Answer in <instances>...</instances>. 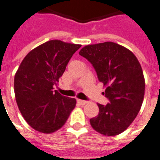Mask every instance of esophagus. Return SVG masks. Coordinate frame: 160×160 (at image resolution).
Segmentation results:
<instances>
[{"instance_id": "obj_1", "label": "esophagus", "mask_w": 160, "mask_h": 160, "mask_svg": "<svg viewBox=\"0 0 160 160\" xmlns=\"http://www.w3.org/2000/svg\"><path fill=\"white\" fill-rule=\"evenodd\" d=\"M78 103L79 105H85L87 103H88V101H82V100H80V99H78Z\"/></svg>"}]
</instances>
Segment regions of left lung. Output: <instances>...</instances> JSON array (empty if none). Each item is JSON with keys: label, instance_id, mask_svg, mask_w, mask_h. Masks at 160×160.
Masks as SVG:
<instances>
[{"label": "left lung", "instance_id": "8db88e82", "mask_svg": "<svg viewBox=\"0 0 160 160\" xmlns=\"http://www.w3.org/2000/svg\"><path fill=\"white\" fill-rule=\"evenodd\" d=\"M79 55L93 65L110 102L97 104L98 115L90 123L102 135H118L132 124L142 107L145 95L142 66L130 50L112 42L88 45Z\"/></svg>", "mask_w": 160, "mask_h": 160}]
</instances>
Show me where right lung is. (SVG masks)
<instances>
[{"instance_id":"add662e5","label":"right lung","mask_w":160,"mask_h":160,"mask_svg":"<svg viewBox=\"0 0 160 160\" xmlns=\"http://www.w3.org/2000/svg\"><path fill=\"white\" fill-rule=\"evenodd\" d=\"M80 47L60 40L48 41L32 50L21 62L14 76V95L21 114L36 131L56 132L76 106L74 98L54 91V85Z\"/></svg>"}]
</instances>
